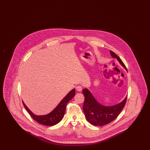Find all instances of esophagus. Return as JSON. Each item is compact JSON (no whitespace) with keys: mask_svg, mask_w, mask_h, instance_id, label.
Masks as SVG:
<instances>
[{"mask_svg":"<svg viewBox=\"0 0 150 150\" xmlns=\"http://www.w3.org/2000/svg\"><path fill=\"white\" fill-rule=\"evenodd\" d=\"M76 90H77L78 92H81V91H82V89H83V87L81 86H76Z\"/></svg>","mask_w":150,"mask_h":150,"instance_id":"esophagus-1","label":"esophagus"}]
</instances>
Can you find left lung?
<instances>
[{"instance_id": "left-lung-1", "label": "left lung", "mask_w": 150, "mask_h": 150, "mask_svg": "<svg viewBox=\"0 0 150 150\" xmlns=\"http://www.w3.org/2000/svg\"><path fill=\"white\" fill-rule=\"evenodd\" d=\"M110 52L112 57L116 58L127 71L120 57L111 50H110ZM83 93L85 97L83 109L86 119L89 123L95 126H103L114 120L125 106L127 98V96L119 103L113 106H105L95 98L88 88H84Z\"/></svg>"}]
</instances>
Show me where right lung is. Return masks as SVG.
I'll use <instances>...</instances> for the list:
<instances>
[{"label":"right lung","mask_w":150,"mask_h":150,"mask_svg":"<svg viewBox=\"0 0 150 150\" xmlns=\"http://www.w3.org/2000/svg\"><path fill=\"white\" fill-rule=\"evenodd\" d=\"M75 95V89L74 88L69 93L61 100V101L58 103V105L54 109H53L47 115H36L33 113L31 110H30L28 107L22 101L24 107L26 109L29 114L38 123L47 126H53L58 124L61 121L64 116L66 107L67 103L71 100Z\"/></svg>","instance_id":"right-lung-1"}]
</instances>
